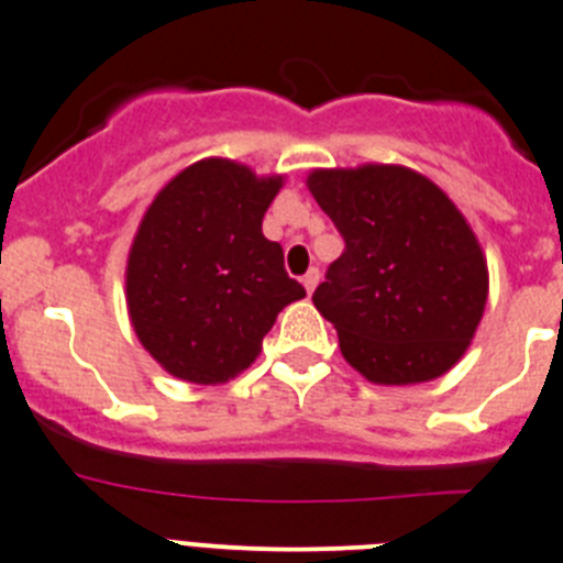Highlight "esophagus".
I'll return each instance as SVG.
<instances>
[{
	"label": "esophagus",
	"instance_id": "esophagus-1",
	"mask_svg": "<svg viewBox=\"0 0 563 563\" xmlns=\"http://www.w3.org/2000/svg\"><path fill=\"white\" fill-rule=\"evenodd\" d=\"M317 283H319V269H308L306 277H302V286H306V291L313 294Z\"/></svg>",
	"mask_w": 563,
	"mask_h": 563
}]
</instances>
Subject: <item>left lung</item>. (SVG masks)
<instances>
[{"label": "left lung", "instance_id": "1", "mask_svg": "<svg viewBox=\"0 0 563 563\" xmlns=\"http://www.w3.org/2000/svg\"><path fill=\"white\" fill-rule=\"evenodd\" d=\"M308 188L344 252L313 306L366 380L408 386L466 353L488 294L486 257L453 199L406 166L317 169Z\"/></svg>", "mask_w": 563, "mask_h": 563}]
</instances>
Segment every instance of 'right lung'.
I'll list each match as a JSON object with an SVG mask.
<instances>
[{
	"label": "right lung",
	"instance_id": "right-lung-1",
	"mask_svg": "<svg viewBox=\"0 0 563 563\" xmlns=\"http://www.w3.org/2000/svg\"><path fill=\"white\" fill-rule=\"evenodd\" d=\"M283 177L205 157L161 188L128 257V311L146 353L188 383H224L306 297L261 230Z\"/></svg>",
	"mask_w": 563,
	"mask_h": 563
}]
</instances>
